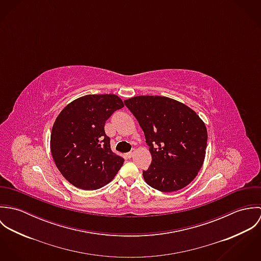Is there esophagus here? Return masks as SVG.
Masks as SVG:
<instances>
[{"instance_id": "34e87169", "label": "esophagus", "mask_w": 261, "mask_h": 261, "mask_svg": "<svg viewBox=\"0 0 261 261\" xmlns=\"http://www.w3.org/2000/svg\"><path fill=\"white\" fill-rule=\"evenodd\" d=\"M125 155H126L128 159H130V158L134 155V151H129V152H127Z\"/></svg>"}]
</instances>
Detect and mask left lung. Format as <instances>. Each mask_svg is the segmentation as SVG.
Returning a JSON list of instances; mask_svg holds the SVG:
<instances>
[{
  "mask_svg": "<svg viewBox=\"0 0 261 261\" xmlns=\"http://www.w3.org/2000/svg\"><path fill=\"white\" fill-rule=\"evenodd\" d=\"M144 130L151 163L143 176L149 186L174 192L190 184L200 171L207 148V129L185 105L164 96L124 100Z\"/></svg>",
  "mask_w": 261,
  "mask_h": 261,
  "instance_id": "obj_1",
  "label": "left lung"
}]
</instances>
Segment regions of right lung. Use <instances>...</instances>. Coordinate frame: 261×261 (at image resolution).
Instances as JSON below:
<instances>
[{"instance_id":"right-lung-1","label":"right lung","mask_w":261,"mask_h":261,"mask_svg":"<svg viewBox=\"0 0 261 261\" xmlns=\"http://www.w3.org/2000/svg\"><path fill=\"white\" fill-rule=\"evenodd\" d=\"M123 108L114 94H90L75 99L57 116L51 133L56 167L73 186L96 190L109 184L123 164L112 152L106 121Z\"/></svg>"}]
</instances>
